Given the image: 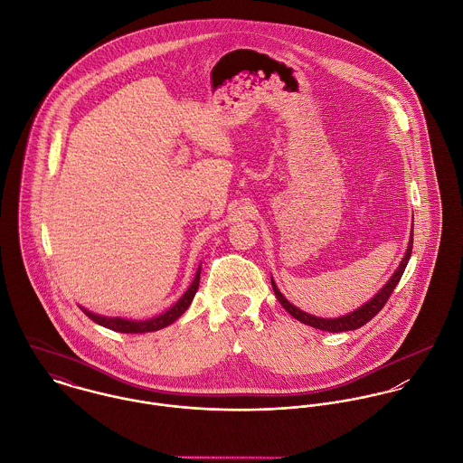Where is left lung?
I'll list each match as a JSON object with an SVG mask.
<instances>
[{
  "mask_svg": "<svg viewBox=\"0 0 463 463\" xmlns=\"http://www.w3.org/2000/svg\"><path fill=\"white\" fill-rule=\"evenodd\" d=\"M411 245H413V232H411V240H409V247H407V252L402 259V264L396 268V271L392 273V277L387 280V284L371 298L367 300L364 306H360L359 308H355L354 312L350 314H345V316H339V317H317V316H312L308 312H304L302 308L295 307L291 302H288V298L279 291L275 280L271 279V288H273V293L277 297V300L280 302V306L286 308L295 319L302 321L304 325H308L312 328H317V330H325V332H348V330H357L362 325H365L369 319H373L383 306L387 304L391 293L394 291V288L398 286L407 264H409V259L411 254Z\"/></svg>",
  "mask_w": 463,
  "mask_h": 463,
  "instance_id": "left-lung-1",
  "label": "left lung"
}]
</instances>
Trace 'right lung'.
I'll return each instance as SVG.
<instances>
[{
  "label": "right lung",
  "mask_w": 463,
  "mask_h": 463,
  "mask_svg": "<svg viewBox=\"0 0 463 463\" xmlns=\"http://www.w3.org/2000/svg\"><path fill=\"white\" fill-rule=\"evenodd\" d=\"M199 282H201V266L195 273L194 282L190 284V288L186 289V293L165 312H161L159 316L149 317V319H126V317H108L101 314H94L89 308L80 307L92 321H96L98 325H101L104 328H109L113 332H122V334H146V332H156L159 328H165L168 325H172L177 317H181L184 314V310L190 307L197 289H199Z\"/></svg>",
  "instance_id": "right-lung-1"
}]
</instances>
